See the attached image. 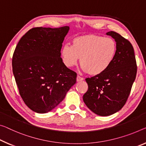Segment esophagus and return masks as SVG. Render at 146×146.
<instances>
[{
	"label": "esophagus",
	"mask_w": 146,
	"mask_h": 146,
	"mask_svg": "<svg viewBox=\"0 0 146 146\" xmlns=\"http://www.w3.org/2000/svg\"><path fill=\"white\" fill-rule=\"evenodd\" d=\"M84 80V78L81 77L80 76H78L77 78H76V81H77V82H81V81H83Z\"/></svg>",
	"instance_id": "esophagus-1"
}]
</instances>
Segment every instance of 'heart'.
I'll return each mask as SVG.
<instances>
[{"label": "heart", "mask_w": 146, "mask_h": 146, "mask_svg": "<svg viewBox=\"0 0 146 146\" xmlns=\"http://www.w3.org/2000/svg\"><path fill=\"white\" fill-rule=\"evenodd\" d=\"M71 43V46L65 45L61 50L64 64L71 68L77 64L80 58L83 69L92 76L101 74L108 68L117 49L115 42L111 38L95 35L80 36Z\"/></svg>", "instance_id": "b5f03b06"}]
</instances>
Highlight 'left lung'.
I'll list each match as a JSON object with an SVG mask.
<instances>
[{"label":"left lung","mask_w":146,"mask_h":146,"mask_svg":"<svg viewBox=\"0 0 146 146\" xmlns=\"http://www.w3.org/2000/svg\"><path fill=\"white\" fill-rule=\"evenodd\" d=\"M115 40L113 61L101 74L87 78L88 90L83 100L91 110L100 116L115 113L125 104L137 73L134 49L131 42L118 33H106Z\"/></svg>","instance_id":"1"}]
</instances>
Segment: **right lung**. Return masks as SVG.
<instances>
[{"label": "right lung", "mask_w": 146, "mask_h": 146, "mask_svg": "<svg viewBox=\"0 0 146 146\" xmlns=\"http://www.w3.org/2000/svg\"><path fill=\"white\" fill-rule=\"evenodd\" d=\"M68 30V26L31 29L13 52L12 69L19 95L37 113H47L55 108L76 82L77 74L67 68L60 57Z\"/></svg>", "instance_id": "obj_1"}]
</instances>
